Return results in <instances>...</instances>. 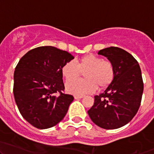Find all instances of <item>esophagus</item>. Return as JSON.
I'll return each mask as SVG.
<instances>
[{
    "label": "esophagus",
    "mask_w": 154,
    "mask_h": 154,
    "mask_svg": "<svg viewBox=\"0 0 154 154\" xmlns=\"http://www.w3.org/2000/svg\"><path fill=\"white\" fill-rule=\"evenodd\" d=\"M83 97H84V95H74V98H75V99L83 98Z\"/></svg>",
    "instance_id": "1"
}]
</instances>
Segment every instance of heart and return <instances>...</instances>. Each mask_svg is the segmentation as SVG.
Wrapping results in <instances>:
<instances>
[{
	"mask_svg": "<svg viewBox=\"0 0 154 154\" xmlns=\"http://www.w3.org/2000/svg\"><path fill=\"white\" fill-rule=\"evenodd\" d=\"M83 71L86 79L74 81ZM61 72L66 82L71 81L66 84L68 92L77 95L93 92L97 86L99 88H106L113 81L116 74L112 62L93 54L84 56L75 63L67 62L62 67Z\"/></svg>",
	"mask_w": 154,
	"mask_h": 154,
	"instance_id": "1",
	"label": "heart"
}]
</instances>
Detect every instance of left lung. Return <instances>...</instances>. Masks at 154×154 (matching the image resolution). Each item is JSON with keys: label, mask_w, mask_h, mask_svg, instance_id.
<instances>
[{"label": "left lung", "mask_w": 154, "mask_h": 154, "mask_svg": "<svg viewBox=\"0 0 154 154\" xmlns=\"http://www.w3.org/2000/svg\"><path fill=\"white\" fill-rule=\"evenodd\" d=\"M98 54L112 63L116 74L104 92L94 96L88 114L98 127L117 129L128 124L139 110L144 89L142 71L137 60L122 48H107Z\"/></svg>", "instance_id": "obj_1"}]
</instances>
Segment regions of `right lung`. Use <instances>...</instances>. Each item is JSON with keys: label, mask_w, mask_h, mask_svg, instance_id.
I'll return each mask as SVG.
<instances>
[{"label": "right lung", "mask_w": 154, "mask_h": 154, "mask_svg": "<svg viewBox=\"0 0 154 154\" xmlns=\"http://www.w3.org/2000/svg\"><path fill=\"white\" fill-rule=\"evenodd\" d=\"M74 59L67 51L42 46L23 56L14 72L13 94L22 117L38 129L61 122L74 100L64 93L61 69Z\"/></svg>", "instance_id": "1"}]
</instances>
